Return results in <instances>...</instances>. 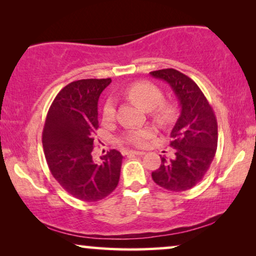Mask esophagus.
Returning <instances> with one entry per match:
<instances>
[{
    "label": "esophagus",
    "mask_w": 256,
    "mask_h": 256,
    "mask_svg": "<svg viewBox=\"0 0 256 256\" xmlns=\"http://www.w3.org/2000/svg\"><path fill=\"white\" fill-rule=\"evenodd\" d=\"M124 155H136V156H142L144 155V152H138V150H124Z\"/></svg>",
    "instance_id": "1"
}]
</instances>
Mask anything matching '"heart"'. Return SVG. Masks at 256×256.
<instances>
[{
	"label": "heart",
	"instance_id": "heart-1",
	"mask_svg": "<svg viewBox=\"0 0 256 256\" xmlns=\"http://www.w3.org/2000/svg\"><path fill=\"white\" fill-rule=\"evenodd\" d=\"M126 96L132 102L149 110L150 116L160 126H168L176 116V107L171 101L163 100V92L158 86L150 82H135L126 90ZM115 101L108 98L102 108L104 120L110 121L115 116ZM154 135V129L150 127L130 129L124 132L118 141L122 144H129L142 148L148 143V140Z\"/></svg>",
	"mask_w": 256,
	"mask_h": 256
}]
</instances>
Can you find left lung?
Instances as JSON below:
<instances>
[{
  "instance_id": "8db88e82",
  "label": "left lung",
  "mask_w": 256,
  "mask_h": 256,
  "mask_svg": "<svg viewBox=\"0 0 256 256\" xmlns=\"http://www.w3.org/2000/svg\"><path fill=\"white\" fill-rule=\"evenodd\" d=\"M171 86L180 104V115L170 134L171 158L160 157L152 171L154 182L169 191L182 192L196 186L208 172L216 156L218 124L213 108L191 78L174 68L150 72Z\"/></svg>"
}]
</instances>
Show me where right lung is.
<instances>
[{
    "label": "right lung",
    "mask_w": 256,
    "mask_h": 256,
    "mask_svg": "<svg viewBox=\"0 0 256 256\" xmlns=\"http://www.w3.org/2000/svg\"><path fill=\"white\" fill-rule=\"evenodd\" d=\"M112 82L82 79L66 85L48 108L43 129L45 160L52 176L73 197L98 202L107 197L120 180L122 155L112 149L93 160L94 134L99 128L98 100Z\"/></svg>",
    "instance_id": "1"
}]
</instances>
